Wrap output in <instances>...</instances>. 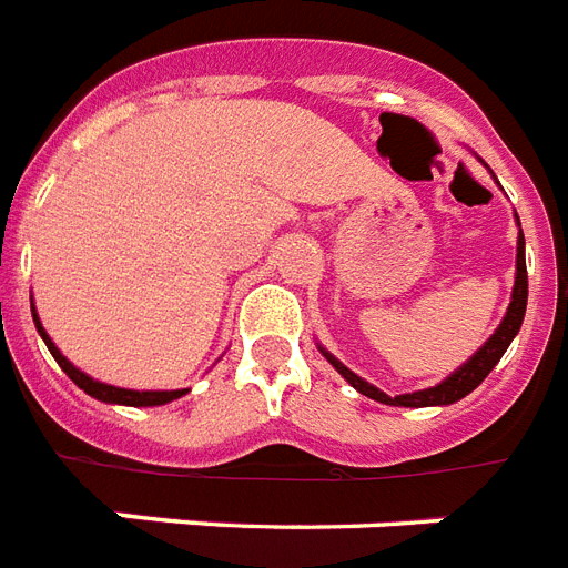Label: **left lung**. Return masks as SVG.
<instances>
[{
    "label": "left lung",
    "instance_id": "left-lung-1",
    "mask_svg": "<svg viewBox=\"0 0 568 568\" xmlns=\"http://www.w3.org/2000/svg\"><path fill=\"white\" fill-rule=\"evenodd\" d=\"M516 222H519V216H516ZM525 307H528V270H525V237H521V231H519V243H516V284H514V296H510V307H507L505 320H501V325L496 328V334H493V337H489L487 343H484V346H480L478 352H475L464 366H460V369L452 372L446 381H439L437 387L416 389V393H405V396L393 398L387 396V393H381L378 387H372L369 381H363L361 375H355L348 366H343L337 357L331 355V352H325L322 346L320 352L325 355V361H328L331 366H334V369H337L339 375H343V378L357 389V393L375 398V402H381V405H393V407L455 405V402H460L464 396H469L471 389L478 387L480 381L487 378L489 372H493V366L501 361L507 346H510L516 334H519L521 320H525Z\"/></svg>",
    "mask_w": 568,
    "mask_h": 568
}]
</instances>
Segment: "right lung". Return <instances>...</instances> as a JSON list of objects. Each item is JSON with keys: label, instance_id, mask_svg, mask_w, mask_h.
Returning a JSON list of instances; mask_svg holds the SVG:
<instances>
[{"label": "right lung", "instance_id": "right-lung-1", "mask_svg": "<svg viewBox=\"0 0 568 568\" xmlns=\"http://www.w3.org/2000/svg\"><path fill=\"white\" fill-rule=\"evenodd\" d=\"M31 316H34V325H38V334L43 337V343H47V348L52 352V357L58 361V366H61L67 375H70L75 384H79L88 396L99 398V402H104V405H129V407H155V405H166V402H175V398H181L187 389H125V387H111V384H102V381L90 378V375H84L81 369H75L67 357L58 352V346H54L52 339H49L47 328L40 325V316L38 311H34V305H31Z\"/></svg>", "mask_w": 568, "mask_h": 568}]
</instances>
